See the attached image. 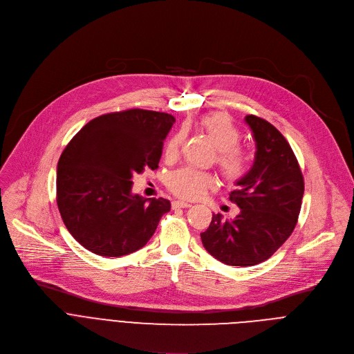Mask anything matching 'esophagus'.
<instances>
[{
  "label": "esophagus",
  "instance_id": "obj_1",
  "mask_svg": "<svg viewBox=\"0 0 354 354\" xmlns=\"http://www.w3.org/2000/svg\"><path fill=\"white\" fill-rule=\"evenodd\" d=\"M191 204L185 201H173V208H189Z\"/></svg>",
  "mask_w": 354,
  "mask_h": 354
}]
</instances>
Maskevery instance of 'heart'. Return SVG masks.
<instances>
[{"label":"heart","instance_id":"obj_1","mask_svg":"<svg viewBox=\"0 0 354 354\" xmlns=\"http://www.w3.org/2000/svg\"><path fill=\"white\" fill-rule=\"evenodd\" d=\"M200 127L218 150L216 166L222 176L229 183L243 180L252 169V157L239 146L242 133L233 124L230 116L222 112L205 115L200 122ZM183 138V132H176L167 140L165 146V157L167 160L176 159ZM214 176L207 171L183 167L170 173L167 177V187L181 198L195 200L203 197L214 185Z\"/></svg>","mask_w":354,"mask_h":354}]
</instances>
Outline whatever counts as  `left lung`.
<instances>
[{
  "label": "left lung",
  "instance_id": "left-lung-1",
  "mask_svg": "<svg viewBox=\"0 0 354 354\" xmlns=\"http://www.w3.org/2000/svg\"><path fill=\"white\" fill-rule=\"evenodd\" d=\"M246 124L256 142L254 163L236 181L229 200L241 208L232 221L214 214L201 241L207 252L227 266H254L277 252L290 238L304 197V177L281 132L256 115Z\"/></svg>",
  "mask_w": 354,
  "mask_h": 354
}]
</instances>
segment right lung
Listing matches in <instances>:
<instances>
[{
  "label": "right lung",
  "instance_id": "obj_1",
  "mask_svg": "<svg viewBox=\"0 0 354 354\" xmlns=\"http://www.w3.org/2000/svg\"><path fill=\"white\" fill-rule=\"evenodd\" d=\"M176 122L166 112L127 109L94 118L57 163V207L71 236L87 250L120 257L142 249L171 205L132 194V177L157 169Z\"/></svg>",
  "mask_w": 354,
  "mask_h": 354
}]
</instances>
